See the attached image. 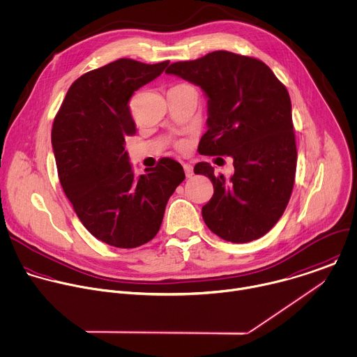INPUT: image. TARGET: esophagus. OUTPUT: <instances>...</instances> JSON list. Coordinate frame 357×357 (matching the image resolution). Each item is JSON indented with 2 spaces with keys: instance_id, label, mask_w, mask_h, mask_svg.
Instances as JSON below:
<instances>
[{
  "instance_id": "obj_1",
  "label": "esophagus",
  "mask_w": 357,
  "mask_h": 357,
  "mask_svg": "<svg viewBox=\"0 0 357 357\" xmlns=\"http://www.w3.org/2000/svg\"><path fill=\"white\" fill-rule=\"evenodd\" d=\"M183 167H184V172H185V176L190 178V177H192V174H194V169H192V166L191 165H188V163H184L183 165Z\"/></svg>"
}]
</instances>
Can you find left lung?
Instances as JSON below:
<instances>
[{"mask_svg":"<svg viewBox=\"0 0 357 357\" xmlns=\"http://www.w3.org/2000/svg\"><path fill=\"white\" fill-rule=\"evenodd\" d=\"M166 74L199 86L208 99V131L198 152L233 158L229 180L215 176L206 162L194 167L213 184L204 222L226 241L262 237L283 215L294 184L297 151L287 89L262 61L223 50L173 63Z\"/></svg>","mask_w":357,"mask_h":357,"instance_id":"8db88e82","label":"left lung"}]
</instances>
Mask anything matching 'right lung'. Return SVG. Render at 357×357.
<instances>
[{
  "label": "right lung",
  "instance_id": "1",
  "mask_svg": "<svg viewBox=\"0 0 357 357\" xmlns=\"http://www.w3.org/2000/svg\"><path fill=\"white\" fill-rule=\"evenodd\" d=\"M167 66L120 59L89 71L71 85L54 119L52 145L63 190L82 225L113 247L151 241L185 178L170 158L135 176L126 151V138L135 134L130 99Z\"/></svg>",
  "mask_w": 357,
  "mask_h": 357
}]
</instances>
